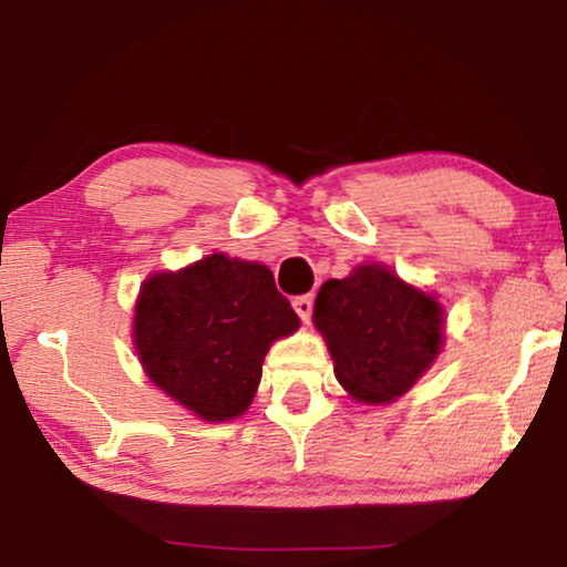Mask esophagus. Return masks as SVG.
<instances>
[{
	"instance_id": "obj_1",
	"label": "esophagus",
	"mask_w": 567,
	"mask_h": 567,
	"mask_svg": "<svg viewBox=\"0 0 567 567\" xmlns=\"http://www.w3.org/2000/svg\"><path fill=\"white\" fill-rule=\"evenodd\" d=\"M312 305H315L312 295H300V297H295V302H292L295 312L300 315V320H305V322L312 318Z\"/></svg>"
}]
</instances>
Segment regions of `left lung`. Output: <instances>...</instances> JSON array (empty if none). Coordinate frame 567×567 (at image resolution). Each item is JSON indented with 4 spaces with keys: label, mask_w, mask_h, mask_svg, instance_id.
I'll use <instances>...</instances> for the list:
<instances>
[{
    "label": "left lung",
    "mask_w": 567,
    "mask_h": 567,
    "mask_svg": "<svg viewBox=\"0 0 567 567\" xmlns=\"http://www.w3.org/2000/svg\"><path fill=\"white\" fill-rule=\"evenodd\" d=\"M312 320L334 378L370 405L405 395L443 348V307L385 265H360L344 280L324 282Z\"/></svg>",
    "instance_id": "left-lung-1"
}]
</instances>
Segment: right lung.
<instances>
[{
  "label": "right lung",
  "instance_id": "1",
  "mask_svg": "<svg viewBox=\"0 0 567 567\" xmlns=\"http://www.w3.org/2000/svg\"><path fill=\"white\" fill-rule=\"evenodd\" d=\"M300 328L260 262L217 252L179 272L150 275L134 305V350L147 378L207 422L249 408L277 338Z\"/></svg>",
  "mask_w": 567,
  "mask_h": 567
}]
</instances>
